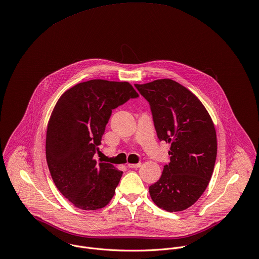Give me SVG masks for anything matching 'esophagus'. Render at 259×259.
Segmentation results:
<instances>
[{
    "label": "esophagus",
    "mask_w": 259,
    "mask_h": 259,
    "mask_svg": "<svg viewBox=\"0 0 259 259\" xmlns=\"http://www.w3.org/2000/svg\"><path fill=\"white\" fill-rule=\"evenodd\" d=\"M141 165V162H138V163H128V166L130 168H135V167H139Z\"/></svg>",
    "instance_id": "esophagus-1"
}]
</instances>
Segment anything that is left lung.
Listing matches in <instances>:
<instances>
[{"label":"left lung","instance_id":"left-lung-1","mask_svg":"<svg viewBox=\"0 0 259 259\" xmlns=\"http://www.w3.org/2000/svg\"><path fill=\"white\" fill-rule=\"evenodd\" d=\"M149 103L158 139L170 144L169 162L149 187L152 201L166 211L193 205L205 191L217 158V133L205 107L171 79L135 84Z\"/></svg>","mask_w":259,"mask_h":259}]
</instances>
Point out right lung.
Wrapping results in <instances>:
<instances>
[{
  "instance_id": "add662e5",
  "label": "right lung",
  "mask_w": 259,
  "mask_h": 259,
  "mask_svg": "<svg viewBox=\"0 0 259 259\" xmlns=\"http://www.w3.org/2000/svg\"><path fill=\"white\" fill-rule=\"evenodd\" d=\"M137 97L129 82L94 79L74 85L57 102L48 124L46 156L56 187L74 206L97 210L113 198L123 171L98 163L95 154L112 110Z\"/></svg>"
}]
</instances>
